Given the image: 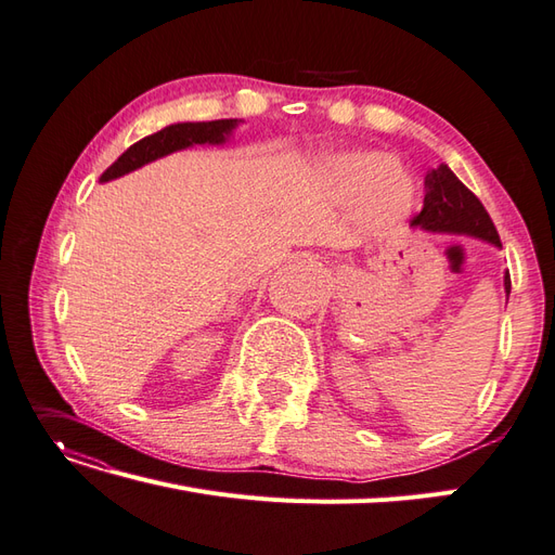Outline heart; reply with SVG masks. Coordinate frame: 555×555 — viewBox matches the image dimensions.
<instances>
[{"mask_svg":"<svg viewBox=\"0 0 555 555\" xmlns=\"http://www.w3.org/2000/svg\"><path fill=\"white\" fill-rule=\"evenodd\" d=\"M321 176L339 202H357L361 220L385 232L401 224L415 206V180L410 170L382 152L357 150L325 156Z\"/></svg>","mask_w":555,"mask_h":555,"instance_id":"heart-1","label":"heart"}]
</instances>
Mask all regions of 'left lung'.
Wrapping results in <instances>:
<instances>
[{
  "label": "left lung",
  "instance_id": "8db88e82",
  "mask_svg": "<svg viewBox=\"0 0 555 555\" xmlns=\"http://www.w3.org/2000/svg\"><path fill=\"white\" fill-rule=\"evenodd\" d=\"M413 227L438 234H464L500 248L502 241L478 196L452 173L448 164L431 168L424 178V208ZM504 291L511 293V276L504 272Z\"/></svg>",
  "mask_w": 555,
  "mask_h": 555
}]
</instances>
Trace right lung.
I'll return each instance as SVG.
<instances>
[{"label": "right lung", "mask_w": 555, "mask_h": 555, "mask_svg": "<svg viewBox=\"0 0 555 555\" xmlns=\"http://www.w3.org/2000/svg\"><path fill=\"white\" fill-rule=\"evenodd\" d=\"M238 126V119H218V121H182L170 124L166 129L156 131L147 138L138 140L135 145L126 150L119 159L112 164L105 173L101 176V182L121 178L131 170L145 166L150 162L162 159V156L178 152L192 145H222L230 140L234 129Z\"/></svg>", "instance_id": "right-lung-1"}]
</instances>
